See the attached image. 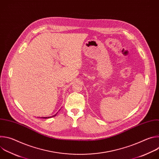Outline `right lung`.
<instances>
[{
    "instance_id": "1",
    "label": "right lung",
    "mask_w": 159,
    "mask_h": 159,
    "mask_svg": "<svg viewBox=\"0 0 159 159\" xmlns=\"http://www.w3.org/2000/svg\"><path fill=\"white\" fill-rule=\"evenodd\" d=\"M56 114V115H57ZM56 115H53V116H49V117H43V118H45V119H47V118H52V117H54V116H56Z\"/></svg>"
}]
</instances>
